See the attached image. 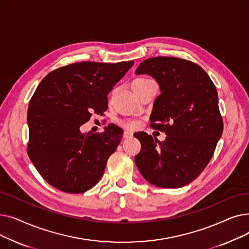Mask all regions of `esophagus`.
Returning <instances> with one entry per match:
<instances>
[{
  "instance_id": "1",
  "label": "esophagus",
  "mask_w": 249,
  "mask_h": 249,
  "mask_svg": "<svg viewBox=\"0 0 249 249\" xmlns=\"http://www.w3.org/2000/svg\"><path fill=\"white\" fill-rule=\"evenodd\" d=\"M132 135H133V133L130 132V131H125L124 132V138H130V137H132Z\"/></svg>"
}]
</instances>
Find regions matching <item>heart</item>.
Here are the masks:
<instances>
[{"label":"heart","instance_id":"heart-1","mask_svg":"<svg viewBox=\"0 0 249 249\" xmlns=\"http://www.w3.org/2000/svg\"><path fill=\"white\" fill-rule=\"evenodd\" d=\"M152 84H155V83L148 77H137L132 82V88L136 91V93H139L140 90L147 88L148 86H150ZM123 126L128 129H135V128H137L138 123L134 120H126L123 122Z\"/></svg>","mask_w":249,"mask_h":249}]
</instances>
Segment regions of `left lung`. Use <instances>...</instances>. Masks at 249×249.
Returning a JSON list of instances; mask_svg holds the SVG:
<instances>
[{"label": "left lung", "mask_w": 249, "mask_h": 249, "mask_svg": "<svg viewBox=\"0 0 249 249\" xmlns=\"http://www.w3.org/2000/svg\"><path fill=\"white\" fill-rule=\"evenodd\" d=\"M136 73L149 74L160 85L150 126L166 134L161 142L145 132L134 134L141 143L138 171L156 187L187 186L211 160L223 132L216 87L200 65L178 57L147 58Z\"/></svg>", "instance_id": "8db88e82"}]
</instances>
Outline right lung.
<instances>
[{"instance_id": "obj_1", "label": "right lung", "mask_w": 249, "mask_h": 249, "mask_svg": "<svg viewBox=\"0 0 249 249\" xmlns=\"http://www.w3.org/2000/svg\"><path fill=\"white\" fill-rule=\"evenodd\" d=\"M133 60L82 61L49 72L29 102L27 153L40 176L69 194L93 188L104 175L124 131L115 124L101 133H82L91 113L108 109V94Z\"/></svg>"}]
</instances>
